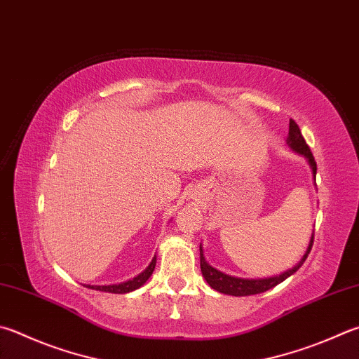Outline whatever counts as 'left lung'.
Returning a JSON list of instances; mask_svg holds the SVG:
<instances>
[{
    "instance_id": "1",
    "label": "left lung",
    "mask_w": 359,
    "mask_h": 359,
    "mask_svg": "<svg viewBox=\"0 0 359 359\" xmlns=\"http://www.w3.org/2000/svg\"><path fill=\"white\" fill-rule=\"evenodd\" d=\"M287 144L292 149V151H295L298 154H302L303 157L308 160L309 166L312 169V175L316 177L317 174V163L314 160V155H312L309 146L306 144V141L303 138L302 132H299V127L297 126V122L290 119L289 122V136H287ZM312 243H314V232H312L311 240H309V246L308 250H306L304 256L302 257V260L293 266V269L287 270L281 273L279 276H271V278H264V279H243V278H236V276H229V275H224V273L218 271L217 269H213V266L208 265L205 262V257H204V252H202V246H199V257H201V271H202V276L205 278V281L208 283L212 289L218 290L221 293H226V295H233V297H248V295H256V293H262L275 287L279 283H283L287 279L289 276H292L293 273H295L299 266L304 264L306 257H308V254L311 252V248Z\"/></svg>"
}]
</instances>
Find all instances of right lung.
I'll return each instance as SVG.
<instances>
[{
	"label": "right lung",
	"instance_id": "right-lung-1",
	"mask_svg": "<svg viewBox=\"0 0 359 359\" xmlns=\"http://www.w3.org/2000/svg\"><path fill=\"white\" fill-rule=\"evenodd\" d=\"M155 264H157V257L152 259V262L149 264L147 269L140 273L138 276H135L133 279H130V281L126 283H121V284H113V285H86L89 289H95V290H100V292H109V293H128V292H133L136 289H140L142 284H144L151 275L154 273L155 269Z\"/></svg>",
	"mask_w": 359,
	"mask_h": 359
}]
</instances>
